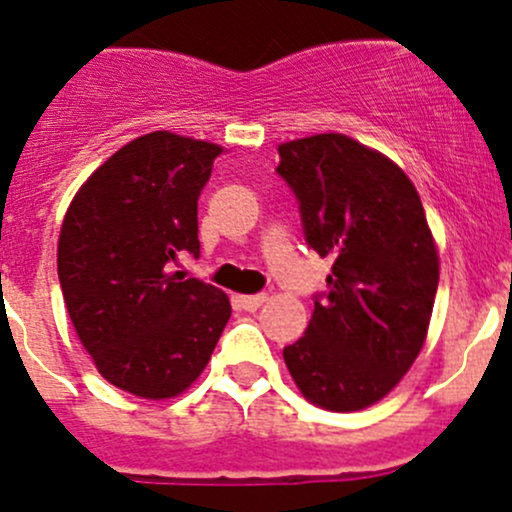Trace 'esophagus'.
<instances>
[{
  "mask_svg": "<svg viewBox=\"0 0 512 512\" xmlns=\"http://www.w3.org/2000/svg\"><path fill=\"white\" fill-rule=\"evenodd\" d=\"M265 302H267V295H240V297H237V305H240L242 310H247V312L260 310Z\"/></svg>",
  "mask_w": 512,
  "mask_h": 512,
  "instance_id": "esophagus-1",
  "label": "esophagus"
}]
</instances>
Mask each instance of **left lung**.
Returning a JSON list of instances; mask_svg holds the SVG:
<instances>
[{
    "instance_id": "left-lung-1",
    "label": "left lung",
    "mask_w": 512,
    "mask_h": 512,
    "mask_svg": "<svg viewBox=\"0 0 512 512\" xmlns=\"http://www.w3.org/2000/svg\"><path fill=\"white\" fill-rule=\"evenodd\" d=\"M277 152L307 245L332 260L325 300L282 357L317 408H370L398 388L428 337L440 257L423 202L390 157L340 132Z\"/></svg>"
}]
</instances>
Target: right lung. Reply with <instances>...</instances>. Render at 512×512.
Instances as JSON below:
<instances>
[{
    "instance_id": "right-lung-1",
    "label": "right lung",
    "mask_w": 512,
    "mask_h": 512,
    "mask_svg": "<svg viewBox=\"0 0 512 512\" xmlns=\"http://www.w3.org/2000/svg\"><path fill=\"white\" fill-rule=\"evenodd\" d=\"M215 142L150 132L119 147L67 207L57 272L69 320L97 372L124 393L170 400L192 388L232 315L230 297L172 275L200 255L197 197Z\"/></svg>"
}]
</instances>
